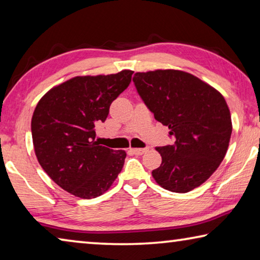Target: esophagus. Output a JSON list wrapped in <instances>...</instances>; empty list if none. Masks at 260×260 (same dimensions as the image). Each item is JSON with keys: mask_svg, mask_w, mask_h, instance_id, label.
<instances>
[{"mask_svg": "<svg viewBox=\"0 0 260 260\" xmlns=\"http://www.w3.org/2000/svg\"><path fill=\"white\" fill-rule=\"evenodd\" d=\"M131 151L134 153V155H143V153H146L148 151V148H140V149H131Z\"/></svg>", "mask_w": 260, "mask_h": 260, "instance_id": "esophagus-1", "label": "esophagus"}]
</instances>
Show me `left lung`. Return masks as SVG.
<instances>
[{
    "mask_svg": "<svg viewBox=\"0 0 260 260\" xmlns=\"http://www.w3.org/2000/svg\"><path fill=\"white\" fill-rule=\"evenodd\" d=\"M141 99L157 121L170 128L173 144L157 147L161 164L156 182L173 192H188L205 182L222 161L232 135L223 96L190 73L179 70L138 72Z\"/></svg>",
    "mask_w": 260,
    "mask_h": 260,
    "instance_id": "obj_1",
    "label": "left lung"
}]
</instances>
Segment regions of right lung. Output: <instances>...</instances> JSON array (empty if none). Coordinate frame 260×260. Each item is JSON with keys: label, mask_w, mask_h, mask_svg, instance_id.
<instances>
[{"label": "right lung", "mask_w": 260, "mask_h": 260, "mask_svg": "<svg viewBox=\"0 0 260 260\" xmlns=\"http://www.w3.org/2000/svg\"><path fill=\"white\" fill-rule=\"evenodd\" d=\"M133 71L74 77L48 91L32 117L34 151L45 172L80 199L101 196L124 166L126 152L100 146L95 126L129 86Z\"/></svg>", "instance_id": "add662e5"}]
</instances>
